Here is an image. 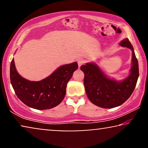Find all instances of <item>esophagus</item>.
Listing matches in <instances>:
<instances>
[{"label": "esophagus", "instance_id": "esophagus-1", "mask_svg": "<svg viewBox=\"0 0 148 148\" xmlns=\"http://www.w3.org/2000/svg\"><path fill=\"white\" fill-rule=\"evenodd\" d=\"M77 62H78L79 67H80L81 66L83 65V64H84L85 63H86V60H85L84 59H79V60H78Z\"/></svg>", "mask_w": 148, "mask_h": 148}]
</instances>
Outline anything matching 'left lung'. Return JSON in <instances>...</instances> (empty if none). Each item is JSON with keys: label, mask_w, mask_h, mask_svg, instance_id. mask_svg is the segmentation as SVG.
<instances>
[{"label": "left lung", "mask_w": 148, "mask_h": 148, "mask_svg": "<svg viewBox=\"0 0 148 148\" xmlns=\"http://www.w3.org/2000/svg\"><path fill=\"white\" fill-rule=\"evenodd\" d=\"M123 47L132 50V67L131 74L123 82H116L105 76L97 64L86 63L81 66L84 73V84L89 100L93 104L104 108L121 106L132 94L139 77V64L134 50L128 38L120 43Z\"/></svg>", "instance_id": "obj_1"}]
</instances>
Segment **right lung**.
Returning a JSON list of instances; mask_svg holds the SVG:
<instances>
[{
    "label": "right lung",
    "mask_w": 148,
    "mask_h": 148,
    "mask_svg": "<svg viewBox=\"0 0 148 148\" xmlns=\"http://www.w3.org/2000/svg\"><path fill=\"white\" fill-rule=\"evenodd\" d=\"M77 68L76 62L64 64L42 81L31 82L18 73L13 58L10 79L16 95L22 102L31 108L46 110L54 108L62 102L66 94V84Z\"/></svg>",
    "instance_id": "add662e5"
}]
</instances>
